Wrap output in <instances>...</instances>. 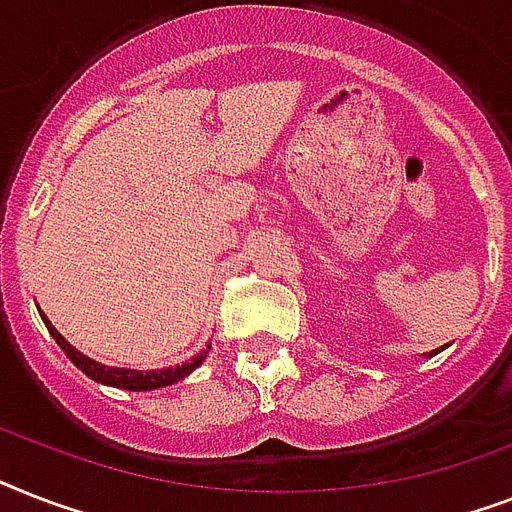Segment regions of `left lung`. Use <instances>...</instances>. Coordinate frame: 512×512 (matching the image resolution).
<instances>
[{"mask_svg":"<svg viewBox=\"0 0 512 512\" xmlns=\"http://www.w3.org/2000/svg\"><path fill=\"white\" fill-rule=\"evenodd\" d=\"M438 350H444V348H438ZM438 350H433V353H430V356H436V353H438Z\"/></svg>","mask_w":512,"mask_h":512,"instance_id":"obj_1","label":"left lung"}]
</instances>
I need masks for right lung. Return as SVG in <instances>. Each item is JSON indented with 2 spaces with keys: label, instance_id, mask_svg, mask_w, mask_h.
<instances>
[{
  "label": "right lung",
  "instance_id": "right-lung-1",
  "mask_svg": "<svg viewBox=\"0 0 512 512\" xmlns=\"http://www.w3.org/2000/svg\"><path fill=\"white\" fill-rule=\"evenodd\" d=\"M42 321L47 332L52 335V340L58 342L60 350L66 353L71 361H74L76 369H82L90 380L95 382H103V385H111V388H122V390H156V388H167V385H175L180 382L183 377L201 366V361L207 358L209 348H212V342H207V350H201L199 356H193L191 361H185V364H177V366H167V369H154V372H138V369H119V366H106L100 364V361H92L90 356H84L79 350L66 340V337L60 335L58 329L52 327L50 319L42 313Z\"/></svg>",
  "mask_w": 512,
  "mask_h": 512
}]
</instances>
